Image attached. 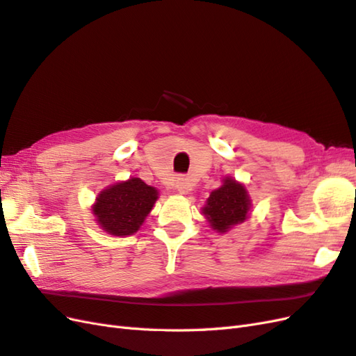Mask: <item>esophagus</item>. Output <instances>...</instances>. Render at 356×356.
Returning <instances> with one entry per match:
<instances>
[{
    "mask_svg": "<svg viewBox=\"0 0 356 356\" xmlns=\"http://www.w3.org/2000/svg\"><path fill=\"white\" fill-rule=\"evenodd\" d=\"M175 188L177 193L180 194H186L188 193V188H189V184H188V179L184 177V176H179L176 177L175 180Z\"/></svg>",
    "mask_w": 356,
    "mask_h": 356,
    "instance_id": "34e87169",
    "label": "esophagus"
}]
</instances>
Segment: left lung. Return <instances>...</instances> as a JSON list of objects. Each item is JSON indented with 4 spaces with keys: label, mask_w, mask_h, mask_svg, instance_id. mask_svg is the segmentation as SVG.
Instances as JSON below:
<instances>
[{
    "label": "left lung",
    "mask_w": 356,
    "mask_h": 356,
    "mask_svg": "<svg viewBox=\"0 0 356 356\" xmlns=\"http://www.w3.org/2000/svg\"><path fill=\"white\" fill-rule=\"evenodd\" d=\"M251 200L248 191L233 177H225L222 185L212 191L202 209V213L218 233L229 232L232 227L248 218Z\"/></svg>",
    "instance_id": "left-lung-1"
}]
</instances>
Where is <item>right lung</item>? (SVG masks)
Returning <instances> with one entry per match:
<instances>
[{
  "label": "right lung",
  "mask_w": 356,
  "mask_h": 356,
  "mask_svg": "<svg viewBox=\"0 0 356 356\" xmlns=\"http://www.w3.org/2000/svg\"><path fill=\"white\" fill-rule=\"evenodd\" d=\"M158 195L156 188L144 184L138 177H131L100 191L91 209L100 229L126 238L140 230Z\"/></svg>",
  "instance_id": "obj_1"
}]
</instances>
